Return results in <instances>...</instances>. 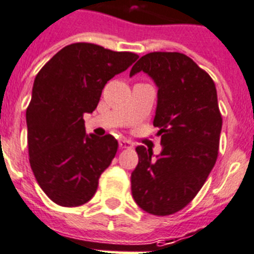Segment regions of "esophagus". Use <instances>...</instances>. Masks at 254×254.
I'll return each instance as SVG.
<instances>
[{
	"mask_svg": "<svg viewBox=\"0 0 254 254\" xmlns=\"http://www.w3.org/2000/svg\"><path fill=\"white\" fill-rule=\"evenodd\" d=\"M119 148L121 149H131L132 144L128 140H119Z\"/></svg>",
	"mask_w": 254,
	"mask_h": 254,
	"instance_id": "obj_1",
	"label": "esophagus"
}]
</instances>
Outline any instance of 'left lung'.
Wrapping results in <instances>:
<instances>
[{
    "instance_id": "obj_1",
    "label": "left lung",
    "mask_w": 254,
    "mask_h": 254,
    "mask_svg": "<svg viewBox=\"0 0 254 254\" xmlns=\"http://www.w3.org/2000/svg\"><path fill=\"white\" fill-rule=\"evenodd\" d=\"M144 71L158 87L153 125L159 128L162 151L137 146L131 173L132 196L155 216L176 213L189 204L214 167L222 118L217 91L207 71L180 53H150L132 66L129 77Z\"/></svg>"
}]
</instances>
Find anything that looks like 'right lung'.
I'll return each instance as SVG.
<instances>
[{
    "instance_id": "1",
    "label": "right lung",
    "mask_w": 254,
    "mask_h": 254,
    "mask_svg": "<svg viewBox=\"0 0 254 254\" xmlns=\"http://www.w3.org/2000/svg\"><path fill=\"white\" fill-rule=\"evenodd\" d=\"M137 58L94 43H71L36 75L25 114L29 163L41 189L56 204L78 207L96 192L118 141L112 135H87L83 114L96 109L104 86Z\"/></svg>"
}]
</instances>
